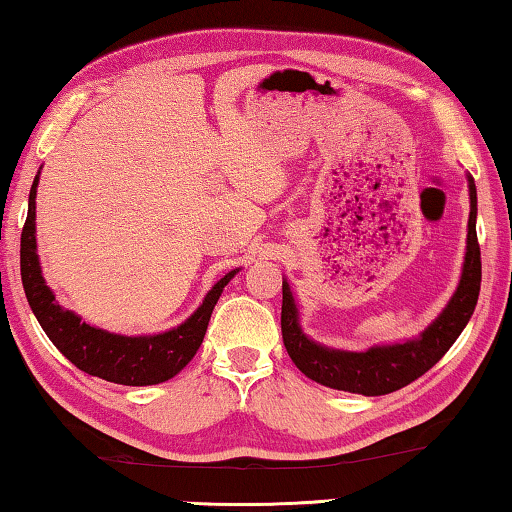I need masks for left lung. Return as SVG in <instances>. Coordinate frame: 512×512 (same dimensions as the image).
<instances>
[{"label":"left lung","mask_w":512,"mask_h":512,"mask_svg":"<svg viewBox=\"0 0 512 512\" xmlns=\"http://www.w3.org/2000/svg\"><path fill=\"white\" fill-rule=\"evenodd\" d=\"M467 189H470V221H467L461 280H458V287L447 307L418 339L393 345H372L366 352L320 345L302 332L296 298H293L289 282L282 277V339L291 361L300 372L327 388L375 397L400 391L445 357V352L461 336L467 320L472 318L481 289V250L476 241V185L470 173H467Z\"/></svg>","instance_id":"obj_1"}]
</instances>
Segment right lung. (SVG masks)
<instances>
[{"label":"right lung","instance_id":"1","mask_svg":"<svg viewBox=\"0 0 512 512\" xmlns=\"http://www.w3.org/2000/svg\"><path fill=\"white\" fill-rule=\"evenodd\" d=\"M40 171L33 178L29 192L27 223L22 230L20 244V273L31 311L36 314L40 327L45 329L49 341L74 363L76 368L92 377H101L121 386H153L176 377L189 361L194 359L207 332V323L219 302L223 289L239 273H225L214 287L207 291L201 305L185 323L171 327L160 334L124 336L112 334L108 329L88 325L74 311L63 309L56 302L54 291L42 277L38 241H36V189Z\"/></svg>","mask_w":512,"mask_h":512}]
</instances>
